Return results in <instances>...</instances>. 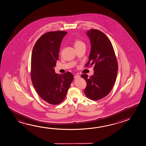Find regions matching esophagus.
Instances as JSON below:
<instances>
[{
    "instance_id": "34e87169",
    "label": "esophagus",
    "mask_w": 146,
    "mask_h": 146,
    "mask_svg": "<svg viewBox=\"0 0 146 146\" xmlns=\"http://www.w3.org/2000/svg\"><path fill=\"white\" fill-rule=\"evenodd\" d=\"M80 76L79 74H76L75 76H74V78H80Z\"/></svg>"
}]
</instances>
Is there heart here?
<instances>
[{
	"label": "heart",
	"mask_w": 146,
	"mask_h": 146,
	"mask_svg": "<svg viewBox=\"0 0 146 146\" xmlns=\"http://www.w3.org/2000/svg\"><path fill=\"white\" fill-rule=\"evenodd\" d=\"M82 44H84V43L82 41H81L80 40L76 39L74 40V47H78V46H79L80 45H81Z\"/></svg>",
	"instance_id": "obj_1"
}]
</instances>
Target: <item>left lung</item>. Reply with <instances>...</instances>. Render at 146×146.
I'll use <instances>...</instances> for the list:
<instances>
[{
  "instance_id": "8db88e82",
  "label": "left lung",
  "mask_w": 146,
  "mask_h": 146,
  "mask_svg": "<svg viewBox=\"0 0 146 146\" xmlns=\"http://www.w3.org/2000/svg\"><path fill=\"white\" fill-rule=\"evenodd\" d=\"M87 35L90 40L91 51L86 67L94 65V74L81 75L86 87L84 94L88 99L98 101L109 94L116 80L118 63L113 47L106 35L100 30L91 29Z\"/></svg>"
}]
</instances>
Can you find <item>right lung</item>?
Masks as SVG:
<instances>
[{"label":"right lung","instance_id":"obj_1","mask_svg":"<svg viewBox=\"0 0 146 146\" xmlns=\"http://www.w3.org/2000/svg\"><path fill=\"white\" fill-rule=\"evenodd\" d=\"M67 33L57 31L42 35L33 47L31 77L40 98L48 104L58 105L63 101L74 76L71 72L55 73L62 39Z\"/></svg>","mask_w":146,"mask_h":146}]
</instances>
